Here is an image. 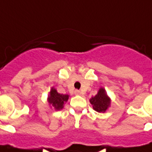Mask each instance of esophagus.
Returning <instances> with one entry per match:
<instances>
[{"label": "esophagus", "instance_id": "34e87169", "mask_svg": "<svg viewBox=\"0 0 152 152\" xmlns=\"http://www.w3.org/2000/svg\"><path fill=\"white\" fill-rule=\"evenodd\" d=\"M81 94H82V92L80 91H79V90H76L75 91V95H76V96H80Z\"/></svg>", "mask_w": 152, "mask_h": 152}]
</instances>
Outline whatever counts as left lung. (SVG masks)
<instances>
[{"mask_svg": "<svg viewBox=\"0 0 152 152\" xmlns=\"http://www.w3.org/2000/svg\"><path fill=\"white\" fill-rule=\"evenodd\" d=\"M91 106L95 111L99 113H104L111 106V98L107 96L104 88H100L97 94L89 99Z\"/></svg>", "mask_w": 152, "mask_h": 152, "instance_id": "obj_1", "label": "left lung"}]
</instances>
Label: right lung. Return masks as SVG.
Returning <instances> with one entry per match:
<instances>
[{
    "label": "right lung",
    "instance_id": "right-lung-1",
    "mask_svg": "<svg viewBox=\"0 0 152 152\" xmlns=\"http://www.w3.org/2000/svg\"><path fill=\"white\" fill-rule=\"evenodd\" d=\"M69 96L68 95L61 94L57 91V90L53 87L50 90L49 95L48 96V102L49 106L53 107V109L56 111L63 109L64 105L68 100Z\"/></svg>",
    "mask_w": 152,
    "mask_h": 152
}]
</instances>
